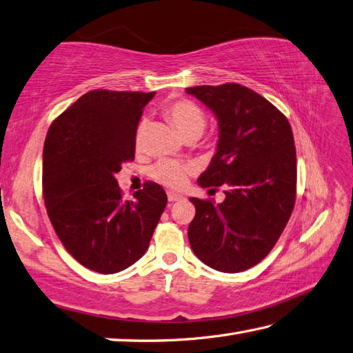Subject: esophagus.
Here are the masks:
<instances>
[{
    "label": "esophagus",
    "mask_w": 353,
    "mask_h": 353,
    "mask_svg": "<svg viewBox=\"0 0 353 353\" xmlns=\"http://www.w3.org/2000/svg\"><path fill=\"white\" fill-rule=\"evenodd\" d=\"M182 199V194H176V192H168V202H177Z\"/></svg>",
    "instance_id": "esophagus-1"
}]
</instances>
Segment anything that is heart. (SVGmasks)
<instances>
[{
	"instance_id": "1",
	"label": "heart",
	"mask_w": 353,
	"mask_h": 353,
	"mask_svg": "<svg viewBox=\"0 0 353 353\" xmlns=\"http://www.w3.org/2000/svg\"><path fill=\"white\" fill-rule=\"evenodd\" d=\"M167 113L185 139H188V137H199L203 133L206 125V117L194 102L177 101L174 103H171L167 108ZM145 127H147V122L145 121H142L139 123V127H137V145L142 143ZM191 172H194V165L190 162L174 161V159H162V161H159L156 165H153V168H151V176H153L154 181L171 190L182 188L186 182V177H188Z\"/></svg>"
}]
</instances>
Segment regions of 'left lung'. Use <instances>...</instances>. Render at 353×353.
Here are the masks:
<instances>
[{
  "label": "left lung",
  "mask_w": 353,
  "mask_h": 353,
  "mask_svg": "<svg viewBox=\"0 0 353 353\" xmlns=\"http://www.w3.org/2000/svg\"><path fill=\"white\" fill-rule=\"evenodd\" d=\"M205 103L219 123L216 154L197 179L202 188L225 186V200L191 197V250L220 272L255 266L277 243L295 205L296 154L286 116L240 84L185 90Z\"/></svg>",
  "instance_id": "left-lung-1"
}]
</instances>
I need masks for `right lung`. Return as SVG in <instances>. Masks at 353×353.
Returning a JSON list of instances; mask_svg holds the SVG:
<instances>
[{"label":"right lung","instance_id":"add662e5","mask_svg":"<svg viewBox=\"0 0 353 353\" xmlns=\"http://www.w3.org/2000/svg\"><path fill=\"white\" fill-rule=\"evenodd\" d=\"M156 93L92 90L48 128L43 194L61 243L92 271L116 274L148 250L167 206L161 185L147 182L123 200L116 172L134 159L136 130Z\"/></svg>","mask_w":353,"mask_h":353}]
</instances>
